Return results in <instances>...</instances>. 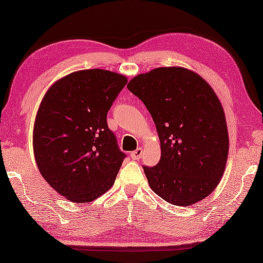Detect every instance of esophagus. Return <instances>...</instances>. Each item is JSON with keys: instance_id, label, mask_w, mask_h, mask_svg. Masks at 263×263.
<instances>
[{"instance_id": "34e87169", "label": "esophagus", "mask_w": 263, "mask_h": 263, "mask_svg": "<svg viewBox=\"0 0 263 263\" xmlns=\"http://www.w3.org/2000/svg\"><path fill=\"white\" fill-rule=\"evenodd\" d=\"M130 156H131L132 159L139 160V159L141 158V156H142V148H138L137 150H135V152H132Z\"/></svg>"}]
</instances>
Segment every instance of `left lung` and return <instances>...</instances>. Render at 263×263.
<instances>
[{"mask_svg": "<svg viewBox=\"0 0 263 263\" xmlns=\"http://www.w3.org/2000/svg\"><path fill=\"white\" fill-rule=\"evenodd\" d=\"M126 87L146 105L159 137V163L143 167L150 189L174 205L208 197L224 174L230 149L225 111L214 89L182 66L156 68Z\"/></svg>", "mask_w": 263, "mask_h": 263, "instance_id": "8db88e82", "label": "left lung"}]
</instances>
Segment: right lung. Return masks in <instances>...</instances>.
<instances>
[{
	"label": "right lung",
	"mask_w": 263,
	"mask_h": 263,
	"mask_svg": "<svg viewBox=\"0 0 263 263\" xmlns=\"http://www.w3.org/2000/svg\"><path fill=\"white\" fill-rule=\"evenodd\" d=\"M126 82L113 71L79 70L44 95L33 123V156L44 180L70 202H91L114 184L125 155L106 116Z\"/></svg>",
	"instance_id": "obj_1"
}]
</instances>
